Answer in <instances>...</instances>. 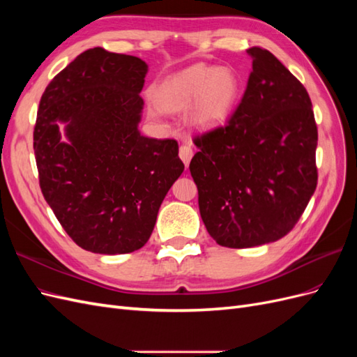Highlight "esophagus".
<instances>
[{"mask_svg": "<svg viewBox=\"0 0 357 357\" xmlns=\"http://www.w3.org/2000/svg\"><path fill=\"white\" fill-rule=\"evenodd\" d=\"M178 155H180V159L183 160V164H185L186 167H189V162H190V159L193 156V150H192L190 144H188V143L181 144L180 150H178Z\"/></svg>", "mask_w": 357, "mask_h": 357, "instance_id": "obj_1", "label": "esophagus"}]
</instances>
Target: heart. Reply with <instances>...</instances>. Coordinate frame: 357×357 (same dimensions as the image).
<instances>
[{"mask_svg":"<svg viewBox=\"0 0 357 357\" xmlns=\"http://www.w3.org/2000/svg\"><path fill=\"white\" fill-rule=\"evenodd\" d=\"M241 82L232 68L192 66L162 82L155 101L167 112H183L190 107V121L202 129L226 122L238 100Z\"/></svg>","mask_w":357,"mask_h":357,"instance_id":"b5f03b06","label":"heart"}]
</instances>
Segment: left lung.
Returning a JSON list of instances; mask_svg holds the SVG:
<instances>
[{
  "label": "left lung",
  "mask_w": 357,
  "mask_h": 357,
  "mask_svg": "<svg viewBox=\"0 0 357 357\" xmlns=\"http://www.w3.org/2000/svg\"><path fill=\"white\" fill-rule=\"evenodd\" d=\"M252 73L228 125L193 143L190 160L202 222L231 248L287 235L317 186V126L301 82L271 52L247 50Z\"/></svg>",
  "instance_id": "obj_1"
}]
</instances>
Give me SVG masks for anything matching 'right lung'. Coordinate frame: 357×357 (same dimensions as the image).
Masks as SVG:
<instances>
[{
    "instance_id": "right-lung-1",
    "label": "right lung",
    "mask_w": 357,
    "mask_h": 357,
    "mask_svg": "<svg viewBox=\"0 0 357 357\" xmlns=\"http://www.w3.org/2000/svg\"><path fill=\"white\" fill-rule=\"evenodd\" d=\"M147 68L137 56L93 47L41 96L34 153L43 197L71 240L92 253L142 248L185 169L176 139L138 131Z\"/></svg>"
}]
</instances>
